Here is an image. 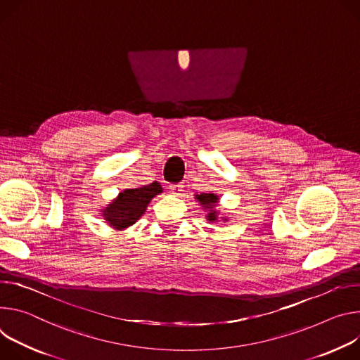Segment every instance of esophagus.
<instances>
[{
    "instance_id": "34e87169",
    "label": "esophagus",
    "mask_w": 360,
    "mask_h": 360,
    "mask_svg": "<svg viewBox=\"0 0 360 360\" xmlns=\"http://www.w3.org/2000/svg\"><path fill=\"white\" fill-rule=\"evenodd\" d=\"M170 190H172V193L173 194H181V191H183V184L181 183H176V184H170Z\"/></svg>"
}]
</instances>
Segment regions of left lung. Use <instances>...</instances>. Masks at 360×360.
<instances>
[{
    "mask_svg": "<svg viewBox=\"0 0 360 360\" xmlns=\"http://www.w3.org/2000/svg\"><path fill=\"white\" fill-rule=\"evenodd\" d=\"M195 198L198 202H200V205H203V207H206V209H212V206H214L216 203H217V195H214V194H205V193H202V194H197L195 195ZM212 212V210H210ZM207 217H209V220L210 221H214L216 220V212H212V213H209L207 214Z\"/></svg>",
    "mask_w": 360,
    "mask_h": 360,
    "instance_id": "obj_1",
    "label": "left lung"
}]
</instances>
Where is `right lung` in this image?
<instances>
[{
	"instance_id": "right-lung-1",
	"label": "right lung",
	"mask_w": 360,
	"mask_h": 360,
	"mask_svg": "<svg viewBox=\"0 0 360 360\" xmlns=\"http://www.w3.org/2000/svg\"><path fill=\"white\" fill-rule=\"evenodd\" d=\"M158 193H162V186L157 181L139 188H127L104 209L103 216L114 229H126L143 216L147 205Z\"/></svg>"
}]
</instances>
